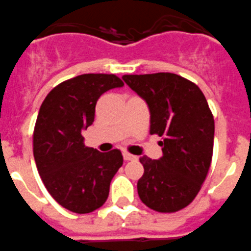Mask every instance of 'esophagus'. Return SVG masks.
<instances>
[{
    "mask_svg": "<svg viewBox=\"0 0 251 251\" xmlns=\"http://www.w3.org/2000/svg\"><path fill=\"white\" fill-rule=\"evenodd\" d=\"M123 158H124V160H134V159H137V157H135V155H132V154L127 153V151H124V153H123Z\"/></svg>",
    "mask_w": 251,
    "mask_h": 251,
    "instance_id": "esophagus-1",
    "label": "esophagus"
}]
</instances>
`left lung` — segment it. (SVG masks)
Returning <instances> with one entry per match:
<instances>
[{"label":"left lung","mask_w":251,"mask_h":251,"mask_svg":"<svg viewBox=\"0 0 251 251\" xmlns=\"http://www.w3.org/2000/svg\"><path fill=\"white\" fill-rule=\"evenodd\" d=\"M122 78L148 104L151 134L163 137L162 158H139L138 195L159 213L180 210L194 201L210 168L214 118L208 102L197 84L174 73Z\"/></svg>","instance_id":"8db88e82"}]
</instances>
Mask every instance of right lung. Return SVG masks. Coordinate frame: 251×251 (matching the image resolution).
<instances>
[{
	"mask_svg": "<svg viewBox=\"0 0 251 251\" xmlns=\"http://www.w3.org/2000/svg\"><path fill=\"white\" fill-rule=\"evenodd\" d=\"M123 86L114 75H80L54 87L40 108L33 132L37 169L52 198L73 213L100 208L123 164L121 151L100 153L84 146L82 135L93 123L98 98Z\"/></svg>",
	"mask_w": 251,
	"mask_h": 251,
	"instance_id": "obj_1",
	"label": "right lung"
}]
</instances>
